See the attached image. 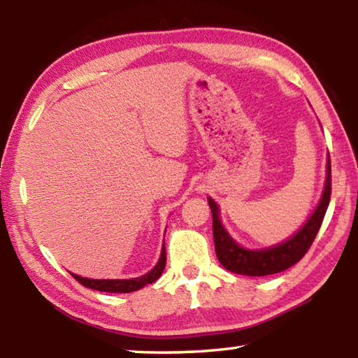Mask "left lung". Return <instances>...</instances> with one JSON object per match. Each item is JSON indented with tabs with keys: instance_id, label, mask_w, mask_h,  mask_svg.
<instances>
[{
	"instance_id": "8db88e82",
	"label": "left lung",
	"mask_w": 358,
	"mask_h": 358,
	"mask_svg": "<svg viewBox=\"0 0 358 358\" xmlns=\"http://www.w3.org/2000/svg\"><path fill=\"white\" fill-rule=\"evenodd\" d=\"M330 196L331 164L329 156V161H327V180L324 194L316 211H314L308 222L294 235L292 238H289L281 245L262 251H250L235 243V241L229 237L226 229L222 227V224L220 221V213H217V211H220L217 210V205L215 203L213 199H208L211 216H213V238L217 260H220L226 270L232 271V273L246 276H266L287 270L289 266L299 262L311 248L320 226H322L325 211L330 202Z\"/></svg>"
}]
</instances>
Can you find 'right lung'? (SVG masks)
<instances>
[{
    "label": "right lung",
    "mask_w": 358,
    "mask_h": 358,
    "mask_svg": "<svg viewBox=\"0 0 358 358\" xmlns=\"http://www.w3.org/2000/svg\"><path fill=\"white\" fill-rule=\"evenodd\" d=\"M166 245L162 246V252L159 257V262L156 264V266L150 273L143 275L141 278H134V280H88V278H82L78 275H72L76 280L82 284L85 287L94 289V290H101V292H121V294H128V292H134V290L142 289L147 284L155 282L157 278L162 275L166 266Z\"/></svg>",
    "instance_id": "1"
}]
</instances>
